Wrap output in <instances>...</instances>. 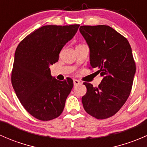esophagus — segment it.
Masks as SVG:
<instances>
[{
	"label": "esophagus",
	"mask_w": 147,
	"mask_h": 147,
	"mask_svg": "<svg viewBox=\"0 0 147 147\" xmlns=\"http://www.w3.org/2000/svg\"><path fill=\"white\" fill-rule=\"evenodd\" d=\"M73 83H74V86H77V85H78V84H81V82H80L78 80H75V79L73 80Z\"/></svg>",
	"instance_id": "obj_1"
}]
</instances>
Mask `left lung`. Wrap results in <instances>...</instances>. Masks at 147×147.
I'll use <instances>...</instances> for the list:
<instances>
[{"instance_id":"8db88e82","label":"left lung","mask_w":147,"mask_h":147,"mask_svg":"<svg viewBox=\"0 0 147 147\" xmlns=\"http://www.w3.org/2000/svg\"><path fill=\"white\" fill-rule=\"evenodd\" d=\"M80 32L90 47L92 68L103 77L98 87L84 82L87 92L82 102L87 113L104 119L124 105L132 87L136 65L127 38L108 26H82Z\"/></svg>"}]
</instances>
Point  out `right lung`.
Instances as JSON below:
<instances>
[{
    "label": "right lung",
    "mask_w": 147,
    "mask_h": 147,
    "mask_svg": "<svg viewBox=\"0 0 147 147\" xmlns=\"http://www.w3.org/2000/svg\"><path fill=\"white\" fill-rule=\"evenodd\" d=\"M80 25L45 26L26 36L15 53L11 82L26 111L36 119L49 121L60 116L73 87L67 78H53L49 66L57 63L62 48Z\"/></svg>",
    "instance_id": "1"
}]
</instances>
